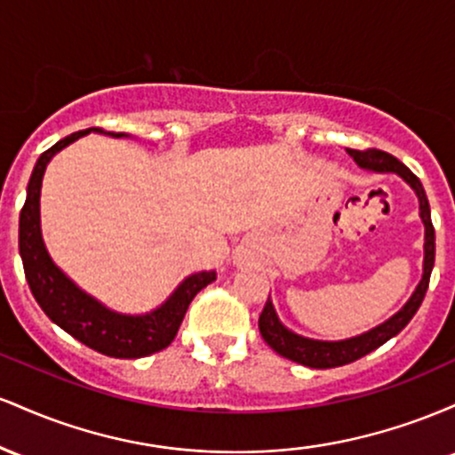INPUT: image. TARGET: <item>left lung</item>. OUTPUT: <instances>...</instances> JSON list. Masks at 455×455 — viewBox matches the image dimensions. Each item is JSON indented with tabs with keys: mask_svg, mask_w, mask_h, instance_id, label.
Listing matches in <instances>:
<instances>
[{
	"mask_svg": "<svg viewBox=\"0 0 455 455\" xmlns=\"http://www.w3.org/2000/svg\"><path fill=\"white\" fill-rule=\"evenodd\" d=\"M348 154L353 156L355 162H357L362 169L377 171V173H398L402 180H406L412 186V190L419 196V212L421 220L426 224V257H424V278H421L419 286L415 289V293L406 306L402 307L398 315H394L389 321H385L383 325L374 327L372 331L363 333V336L351 338V340L342 342H321V340H310V338H301L297 333L289 331L275 316L274 306H271L269 297L265 301L263 312L259 316V329L263 340L274 348L275 353L282 355V357L291 359V362H297L301 365H307V368H338V365H347L351 362H357L363 355L372 353L374 348H379L380 344H385L395 333H400L402 329L409 325V321L415 316V312L419 310L421 301H424L427 284H430V274L432 267H435V227H432L430 218V205H427V196L424 186H421L419 177H417L406 164L395 158V156L387 154L383 149H348Z\"/></svg>",
	"mask_w": 455,
	"mask_h": 455,
	"instance_id": "left-lung-1",
	"label": "left lung"
}]
</instances>
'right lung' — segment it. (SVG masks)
<instances>
[{
	"mask_svg": "<svg viewBox=\"0 0 455 455\" xmlns=\"http://www.w3.org/2000/svg\"><path fill=\"white\" fill-rule=\"evenodd\" d=\"M104 132L102 128H90ZM90 130L72 132L70 137L57 140L40 156L31 173L28 186V198L19 218V250L23 259L25 278L36 301L51 321L57 323L64 331L76 338L93 351L117 359H137L145 355L158 353L175 340L184 321L188 306L195 295L216 280V271H201L181 282L180 289L169 297L164 306L145 316H124L107 310L90 295L76 289L70 280L55 267L46 254L40 235V186L49 160L60 149L70 145ZM113 137H124V132H107Z\"/></svg>",
	"mask_w": 455,
	"mask_h": 455,
	"instance_id": "right-lung-1",
	"label": "right lung"
}]
</instances>
